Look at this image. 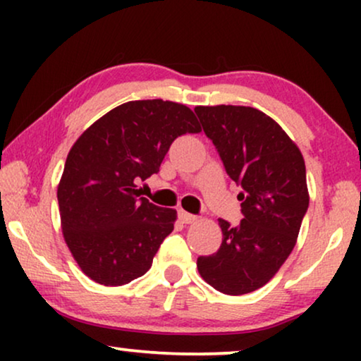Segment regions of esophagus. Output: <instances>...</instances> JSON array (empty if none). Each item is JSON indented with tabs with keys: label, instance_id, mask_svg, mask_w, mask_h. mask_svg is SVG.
<instances>
[{
	"label": "esophagus",
	"instance_id": "esophagus-1",
	"mask_svg": "<svg viewBox=\"0 0 361 361\" xmlns=\"http://www.w3.org/2000/svg\"><path fill=\"white\" fill-rule=\"evenodd\" d=\"M179 220L182 221V224L190 225V224H195V221H197V216H195V215H192V214H187L185 210H179Z\"/></svg>",
	"mask_w": 361,
	"mask_h": 361
}]
</instances>
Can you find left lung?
Returning a JSON list of instances; mask_svg holds the SVG:
<instances>
[{"mask_svg":"<svg viewBox=\"0 0 361 361\" xmlns=\"http://www.w3.org/2000/svg\"><path fill=\"white\" fill-rule=\"evenodd\" d=\"M226 174L241 187L238 225L219 220L221 245L199 256L197 268L212 288L241 295L264 286L288 259L309 209L305 164L278 123L251 106H197Z\"/></svg>","mask_w":361,"mask_h":361,"instance_id":"8db88e82","label":"left lung"}]
</instances>
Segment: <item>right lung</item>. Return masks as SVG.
Instances as JSON below:
<instances>
[{"label":"right lung","instance_id":"right-lung-1","mask_svg":"<svg viewBox=\"0 0 361 361\" xmlns=\"http://www.w3.org/2000/svg\"><path fill=\"white\" fill-rule=\"evenodd\" d=\"M199 131L185 105L136 100L113 108L75 141L57 200L63 238L88 278L123 286L151 268L177 214L141 197L137 182L159 172L174 140Z\"/></svg>","mask_w":361,"mask_h":361}]
</instances>
